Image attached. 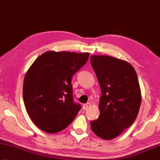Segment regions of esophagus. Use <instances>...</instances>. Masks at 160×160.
<instances>
[{
	"instance_id": "1",
	"label": "esophagus",
	"mask_w": 160,
	"mask_h": 160,
	"mask_svg": "<svg viewBox=\"0 0 160 160\" xmlns=\"http://www.w3.org/2000/svg\"><path fill=\"white\" fill-rule=\"evenodd\" d=\"M91 104L90 102H87V103H86V104L83 105V107H82L83 110H87L88 108H89L91 107Z\"/></svg>"
}]
</instances>
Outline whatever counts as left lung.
I'll use <instances>...</instances> for the list:
<instances>
[{"label":"left lung","mask_w":160,"mask_h":160,"mask_svg":"<svg viewBox=\"0 0 160 160\" xmlns=\"http://www.w3.org/2000/svg\"><path fill=\"white\" fill-rule=\"evenodd\" d=\"M101 88L98 119L91 129L104 140L119 136L135 121L141 103V91L133 67L128 62L108 55L91 56Z\"/></svg>","instance_id":"8db88e82"}]
</instances>
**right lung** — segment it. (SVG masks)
<instances>
[{
  "mask_svg": "<svg viewBox=\"0 0 160 160\" xmlns=\"http://www.w3.org/2000/svg\"><path fill=\"white\" fill-rule=\"evenodd\" d=\"M89 55L47 51L27 70L23 83L24 102L31 119L40 129L56 133L74 120L81 106L73 101L71 80Z\"/></svg>",
  "mask_w": 160,
  "mask_h": 160,
  "instance_id": "add662e5",
  "label": "right lung"
}]
</instances>
